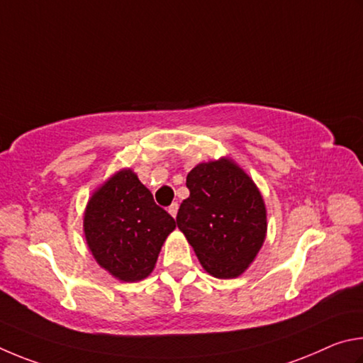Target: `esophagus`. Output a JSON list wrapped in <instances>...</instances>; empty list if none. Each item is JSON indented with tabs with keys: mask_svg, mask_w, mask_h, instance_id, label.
<instances>
[{
	"mask_svg": "<svg viewBox=\"0 0 363 363\" xmlns=\"http://www.w3.org/2000/svg\"><path fill=\"white\" fill-rule=\"evenodd\" d=\"M167 211H169V213L172 215V217H177V212H178V204H177V202H174V204H172L169 208H167Z\"/></svg>",
	"mask_w": 363,
	"mask_h": 363,
	"instance_id": "obj_1",
	"label": "esophagus"
}]
</instances>
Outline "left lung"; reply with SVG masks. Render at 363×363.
<instances>
[{
	"instance_id": "1",
	"label": "left lung",
	"mask_w": 363,
	"mask_h": 363,
	"mask_svg": "<svg viewBox=\"0 0 363 363\" xmlns=\"http://www.w3.org/2000/svg\"><path fill=\"white\" fill-rule=\"evenodd\" d=\"M186 186L189 198L178 208L177 226L201 266L217 279L244 274L268 231L264 199L255 182L225 156L196 165Z\"/></svg>"
}]
</instances>
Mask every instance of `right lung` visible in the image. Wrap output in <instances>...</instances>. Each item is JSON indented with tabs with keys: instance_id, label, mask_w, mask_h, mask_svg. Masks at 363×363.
Here are the masks:
<instances>
[{
	"instance_id": "obj_1",
	"label": "right lung",
	"mask_w": 363,
	"mask_h": 363,
	"mask_svg": "<svg viewBox=\"0 0 363 363\" xmlns=\"http://www.w3.org/2000/svg\"><path fill=\"white\" fill-rule=\"evenodd\" d=\"M175 226L129 167L114 172L95 189L82 218L95 262L121 282H138L151 274Z\"/></svg>"
}]
</instances>
